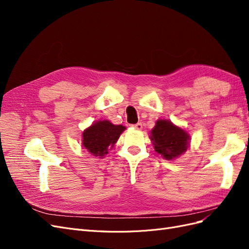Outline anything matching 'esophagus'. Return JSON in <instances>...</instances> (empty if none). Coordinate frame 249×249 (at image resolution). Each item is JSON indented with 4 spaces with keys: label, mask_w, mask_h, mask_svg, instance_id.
Listing matches in <instances>:
<instances>
[{
    "label": "esophagus",
    "mask_w": 249,
    "mask_h": 249,
    "mask_svg": "<svg viewBox=\"0 0 249 249\" xmlns=\"http://www.w3.org/2000/svg\"><path fill=\"white\" fill-rule=\"evenodd\" d=\"M133 126H134L136 130H142V124H141V123H138V124H133Z\"/></svg>",
    "instance_id": "obj_1"
}]
</instances>
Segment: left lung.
<instances>
[{"mask_svg":"<svg viewBox=\"0 0 249 249\" xmlns=\"http://www.w3.org/2000/svg\"><path fill=\"white\" fill-rule=\"evenodd\" d=\"M149 138L156 152L166 160L177 159L184 154L190 142L189 134L166 119L157 120Z\"/></svg>","mask_w":249,"mask_h":249,"instance_id":"8db88e82","label":"left lung"}]
</instances>
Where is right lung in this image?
I'll return each mask as SVG.
<instances>
[{
	"instance_id": "right-lung-1",
	"label": "right lung",
	"mask_w": 249,
	"mask_h": 249,
	"mask_svg": "<svg viewBox=\"0 0 249 249\" xmlns=\"http://www.w3.org/2000/svg\"><path fill=\"white\" fill-rule=\"evenodd\" d=\"M125 126L111 124L109 120L95 122L83 132L82 145L94 157L103 158L114 146Z\"/></svg>"
}]
</instances>
